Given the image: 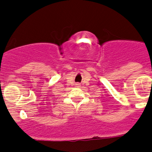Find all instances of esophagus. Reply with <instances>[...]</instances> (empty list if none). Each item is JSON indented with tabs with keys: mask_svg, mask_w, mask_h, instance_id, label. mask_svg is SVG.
Wrapping results in <instances>:
<instances>
[{
	"mask_svg": "<svg viewBox=\"0 0 152 152\" xmlns=\"http://www.w3.org/2000/svg\"><path fill=\"white\" fill-rule=\"evenodd\" d=\"M76 86H77V87H80V85H79V84H76Z\"/></svg>",
	"mask_w": 152,
	"mask_h": 152,
	"instance_id": "obj_1",
	"label": "esophagus"
}]
</instances>
